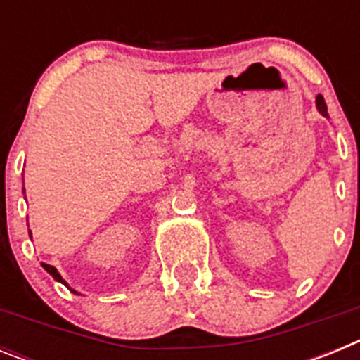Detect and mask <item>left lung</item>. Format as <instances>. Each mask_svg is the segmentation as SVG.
Masks as SVG:
<instances>
[{
    "label": "left lung",
    "instance_id": "8db88e82",
    "mask_svg": "<svg viewBox=\"0 0 360 360\" xmlns=\"http://www.w3.org/2000/svg\"><path fill=\"white\" fill-rule=\"evenodd\" d=\"M316 103H317V110H319L324 117H328V113H326V103H324L323 95H317Z\"/></svg>",
    "mask_w": 360,
    "mask_h": 360
}]
</instances>
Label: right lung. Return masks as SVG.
<instances>
[{"mask_svg": "<svg viewBox=\"0 0 360 360\" xmlns=\"http://www.w3.org/2000/svg\"><path fill=\"white\" fill-rule=\"evenodd\" d=\"M43 269L46 270V272H49V274L52 276L53 279H57V281H59V283H63V285H66V281H65V279L61 278V274H59V272H57V269H56V266H52V265H46V263H43ZM73 292H75V290H73Z\"/></svg>", "mask_w": 360, "mask_h": 360, "instance_id": "add662e5", "label": "right lung"}]
</instances>
